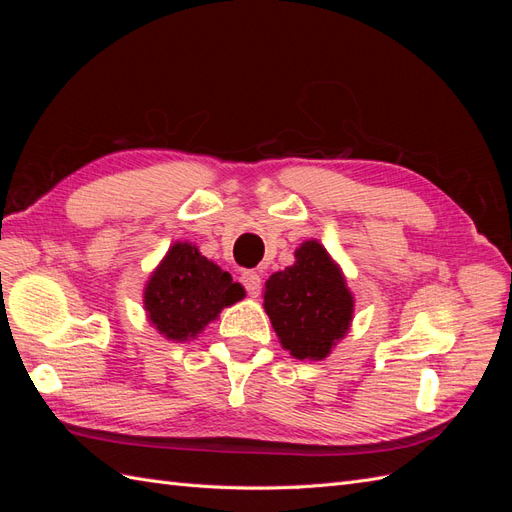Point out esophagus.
Listing matches in <instances>:
<instances>
[{"instance_id":"esophagus-1","label":"esophagus","mask_w":512,"mask_h":512,"mask_svg":"<svg viewBox=\"0 0 512 512\" xmlns=\"http://www.w3.org/2000/svg\"><path fill=\"white\" fill-rule=\"evenodd\" d=\"M241 284L245 286V290H247V294H250V297H258V294H260L262 280H260V275L256 271L241 273Z\"/></svg>"}]
</instances>
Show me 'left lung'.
Listing matches in <instances>:
<instances>
[{
  "label": "left lung",
  "mask_w": 512,
  "mask_h": 512,
  "mask_svg": "<svg viewBox=\"0 0 512 512\" xmlns=\"http://www.w3.org/2000/svg\"><path fill=\"white\" fill-rule=\"evenodd\" d=\"M294 265L265 284V312L294 359L322 361L352 322L354 299L337 262L318 241L294 252Z\"/></svg>",
  "instance_id": "1"
}]
</instances>
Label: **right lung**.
<instances>
[{
    "label": "right lung",
    "mask_w": 512,
    "mask_h": 512,
    "mask_svg": "<svg viewBox=\"0 0 512 512\" xmlns=\"http://www.w3.org/2000/svg\"><path fill=\"white\" fill-rule=\"evenodd\" d=\"M243 297V286L232 282L228 271L207 260L196 245L177 241L151 273L143 303L160 335L185 342Z\"/></svg>",
    "instance_id": "add662e5"
}]
</instances>
